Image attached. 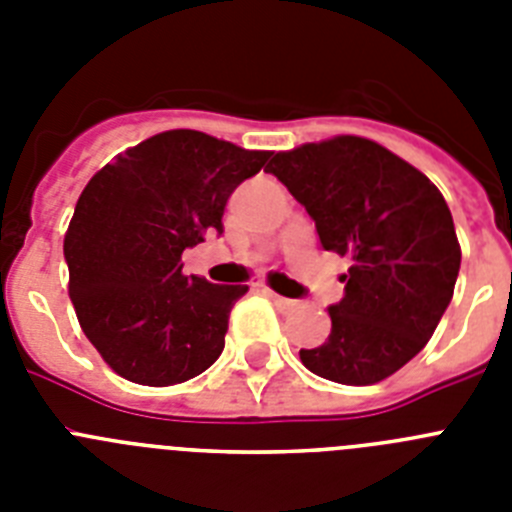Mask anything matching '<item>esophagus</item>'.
I'll use <instances>...</instances> for the list:
<instances>
[{
  "label": "esophagus",
  "mask_w": 512,
  "mask_h": 512,
  "mask_svg": "<svg viewBox=\"0 0 512 512\" xmlns=\"http://www.w3.org/2000/svg\"><path fill=\"white\" fill-rule=\"evenodd\" d=\"M264 295L269 297V300L274 302V305H277L279 310H295V307L300 305V302H297V300H289V297L277 295V292H271V289H264Z\"/></svg>",
  "instance_id": "esophagus-1"
}]
</instances>
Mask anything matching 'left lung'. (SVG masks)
I'll list each match as a JSON object with an SVG mask.
<instances>
[{
	"label": "left lung",
	"mask_w": 512,
	"mask_h": 512,
	"mask_svg": "<svg viewBox=\"0 0 512 512\" xmlns=\"http://www.w3.org/2000/svg\"><path fill=\"white\" fill-rule=\"evenodd\" d=\"M274 174L315 220L325 251L354 261L330 305V336L302 348L318 377L364 387L392 377L433 336L454 297L461 248L436 184L359 135L271 156Z\"/></svg>",
	"instance_id": "left-lung-1"
}]
</instances>
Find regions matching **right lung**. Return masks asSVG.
I'll list each match as a JSON object with an SVG mask.
<instances>
[{
    "label": "right lung",
    "instance_id": "1",
    "mask_svg": "<svg viewBox=\"0 0 512 512\" xmlns=\"http://www.w3.org/2000/svg\"><path fill=\"white\" fill-rule=\"evenodd\" d=\"M269 156L166 130L89 179L63 238L69 295L84 336L122 379L182 384L223 354L230 310L248 287L187 277L182 253L223 233L228 197Z\"/></svg>",
    "mask_w": 512,
    "mask_h": 512
}]
</instances>
